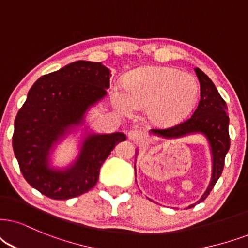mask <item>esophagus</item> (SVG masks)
Listing matches in <instances>:
<instances>
[{"mask_svg":"<svg viewBox=\"0 0 248 248\" xmlns=\"http://www.w3.org/2000/svg\"><path fill=\"white\" fill-rule=\"evenodd\" d=\"M144 137H145V135H144L142 130H139V129H131L129 133H128V139L133 140L134 143L142 142Z\"/></svg>","mask_w":248,"mask_h":248,"instance_id":"34e87169","label":"esophagus"}]
</instances>
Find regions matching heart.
I'll return each instance as SVG.
<instances>
[{
    "instance_id": "1",
    "label": "heart",
    "mask_w": 248,
    "mask_h": 248,
    "mask_svg": "<svg viewBox=\"0 0 248 248\" xmlns=\"http://www.w3.org/2000/svg\"><path fill=\"white\" fill-rule=\"evenodd\" d=\"M124 90L114 88L112 99L119 111L146 108L152 122L170 126L192 111L199 96V82L193 74L173 67L143 66L124 75Z\"/></svg>"
}]
</instances>
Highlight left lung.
Wrapping results in <instances>:
<instances>
[{
  "label": "left lung",
  "instance_id": "obj_1",
  "mask_svg": "<svg viewBox=\"0 0 248 248\" xmlns=\"http://www.w3.org/2000/svg\"><path fill=\"white\" fill-rule=\"evenodd\" d=\"M200 82V101L193 114L187 120L167 129H151L150 133L164 139H181L191 134H202L206 137L212 152V177L207 190L196 203L207 198L215 183L220 178L224 167L225 155L230 147L229 137V115L227 103L222 98L215 84L200 68H194ZM136 170V166H134ZM136 175V171H135Z\"/></svg>",
  "mask_w": 248,
  "mask_h": 248
}]
</instances>
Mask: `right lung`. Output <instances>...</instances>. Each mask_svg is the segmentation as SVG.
<instances>
[{"label": "right lung", "instance_id": "add662e5", "mask_svg": "<svg viewBox=\"0 0 248 248\" xmlns=\"http://www.w3.org/2000/svg\"><path fill=\"white\" fill-rule=\"evenodd\" d=\"M111 71L102 62L78 61L41 77L28 92L15 120L12 146L25 180L51 199L81 196L96 186L99 169L124 133L87 131L77 159L66 168L50 164L66 135L84 124L90 108L106 96Z\"/></svg>", "mask_w": 248, "mask_h": 248}]
</instances>
